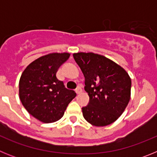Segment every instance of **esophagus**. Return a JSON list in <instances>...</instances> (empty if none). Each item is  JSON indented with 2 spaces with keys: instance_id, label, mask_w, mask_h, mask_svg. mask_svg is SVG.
I'll use <instances>...</instances> for the list:
<instances>
[{
  "instance_id": "obj_1",
  "label": "esophagus",
  "mask_w": 157,
  "mask_h": 157,
  "mask_svg": "<svg viewBox=\"0 0 157 157\" xmlns=\"http://www.w3.org/2000/svg\"><path fill=\"white\" fill-rule=\"evenodd\" d=\"M75 92H76V94H79L80 93L82 92V88L81 87H77V88H76V90H75Z\"/></svg>"
}]
</instances>
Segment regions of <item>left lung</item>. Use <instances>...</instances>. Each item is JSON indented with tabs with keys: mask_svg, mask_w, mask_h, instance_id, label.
Wrapping results in <instances>:
<instances>
[{
	"mask_svg": "<svg viewBox=\"0 0 157 157\" xmlns=\"http://www.w3.org/2000/svg\"><path fill=\"white\" fill-rule=\"evenodd\" d=\"M85 77L90 102L83 107V117L91 125L105 127L123 114L130 99L131 79L124 69L102 55L73 54Z\"/></svg>",
	"mask_w": 157,
	"mask_h": 157,
	"instance_id": "1",
	"label": "left lung"
}]
</instances>
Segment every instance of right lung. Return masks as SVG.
<instances>
[{"mask_svg": "<svg viewBox=\"0 0 157 157\" xmlns=\"http://www.w3.org/2000/svg\"><path fill=\"white\" fill-rule=\"evenodd\" d=\"M70 56L68 52H53L30 63L20 77L19 99L27 112L45 123L63 117L67 107L75 98L74 90L65 88L56 78L58 69Z\"/></svg>", "mask_w": 157, "mask_h": 157, "instance_id": "right-lung-1", "label": "right lung"}]
</instances>
